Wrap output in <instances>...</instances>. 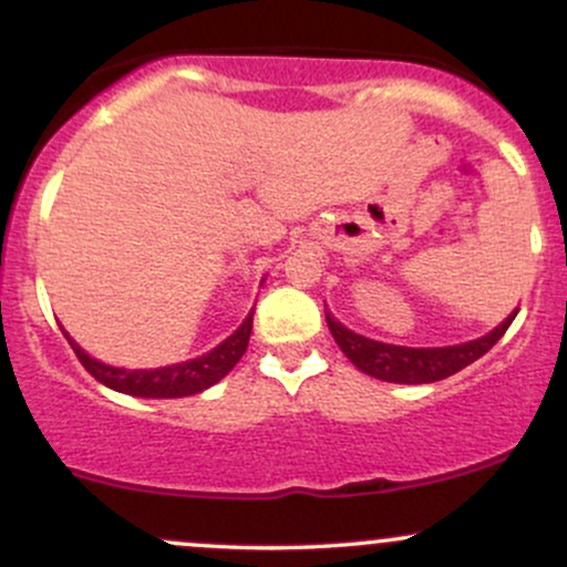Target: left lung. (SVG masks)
<instances>
[{"label":"left lung","instance_id":"8db88e82","mask_svg":"<svg viewBox=\"0 0 567 567\" xmlns=\"http://www.w3.org/2000/svg\"><path fill=\"white\" fill-rule=\"evenodd\" d=\"M514 317H517V309L491 333L466 343H453V347H396V343H383L375 341V338L354 333L324 309L330 333H333L343 354L349 357L351 365L389 383H432L458 373V370L472 365L474 360H480L487 349H493V343L506 333Z\"/></svg>","mask_w":567,"mask_h":567}]
</instances>
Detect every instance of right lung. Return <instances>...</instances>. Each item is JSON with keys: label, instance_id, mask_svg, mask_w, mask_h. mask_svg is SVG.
I'll list each match as a JSON object with an SVG mask.
<instances>
[{"label": "right lung", "instance_id": "add662e5", "mask_svg": "<svg viewBox=\"0 0 567 567\" xmlns=\"http://www.w3.org/2000/svg\"><path fill=\"white\" fill-rule=\"evenodd\" d=\"M252 311H247V317L229 338L218 343L216 349L205 351V354L194 357V360L175 362V365L165 368H116L106 365V362L95 360L84 351L80 343L71 338L66 330L63 336L69 338L71 349L80 357V362L87 368V373L95 381H101L103 386L114 389V392L130 394V396H146V400H175V396H192L205 392V389L216 386L224 375L231 373V368L237 365L239 357L245 354L247 341H250L252 330Z\"/></svg>", "mask_w": 567, "mask_h": 567}]
</instances>
